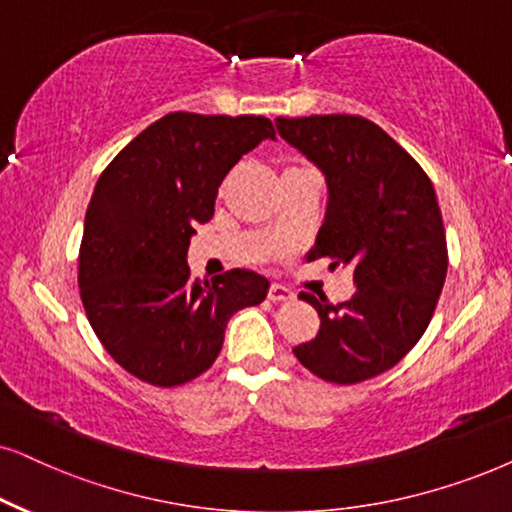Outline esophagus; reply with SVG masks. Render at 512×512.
<instances>
[{
    "label": "esophagus",
    "instance_id": "34e87169",
    "mask_svg": "<svg viewBox=\"0 0 512 512\" xmlns=\"http://www.w3.org/2000/svg\"><path fill=\"white\" fill-rule=\"evenodd\" d=\"M268 298H270L272 303L291 301V298H294V291L287 289V287H282V284H270V289H268Z\"/></svg>",
    "mask_w": 512,
    "mask_h": 512
}]
</instances>
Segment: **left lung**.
<instances>
[{"label":"left lung","mask_w":512,"mask_h":512,"mask_svg":"<svg viewBox=\"0 0 512 512\" xmlns=\"http://www.w3.org/2000/svg\"><path fill=\"white\" fill-rule=\"evenodd\" d=\"M275 126L327 178L310 261L348 265L357 287L343 303L298 294L320 315V331L294 355L324 381L362 383L395 367L435 313L449 263L435 188L400 143L360 115L277 117Z\"/></svg>","instance_id":"8db88e82"}]
</instances>
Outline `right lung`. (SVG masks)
I'll return each mask as SVG.
<instances>
[{"mask_svg": "<svg viewBox=\"0 0 512 512\" xmlns=\"http://www.w3.org/2000/svg\"><path fill=\"white\" fill-rule=\"evenodd\" d=\"M263 138L268 117L169 112L138 134L98 178L79 244V296L119 367L157 388L204 374L225 324L261 303L270 282L228 270L199 282L185 254L214 216L218 185Z\"/></svg>", "mask_w": 512, "mask_h": 512, "instance_id": "add662e5", "label": "right lung"}]
</instances>
